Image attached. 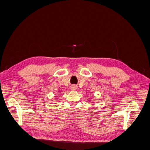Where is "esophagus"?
Wrapping results in <instances>:
<instances>
[{
  "instance_id": "1",
  "label": "esophagus",
  "mask_w": 150,
  "mask_h": 150,
  "mask_svg": "<svg viewBox=\"0 0 150 150\" xmlns=\"http://www.w3.org/2000/svg\"><path fill=\"white\" fill-rule=\"evenodd\" d=\"M76 89H77V86H72L71 87L72 91H76Z\"/></svg>"
}]
</instances>
